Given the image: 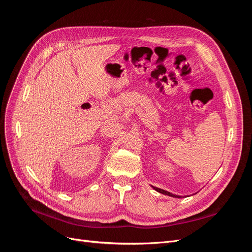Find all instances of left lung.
Masks as SVG:
<instances>
[{"instance_id":"1","label":"left lung","mask_w":252,"mask_h":252,"mask_svg":"<svg viewBox=\"0 0 252 252\" xmlns=\"http://www.w3.org/2000/svg\"><path fill=\"white\" fill-rule=\"evenodd\" d=\"M157 191H158L159 193H163V194H166V195H169V196H173V197H181L180 195H177V194H172V193H170V192H168V191H166V190H163V189H161V188H157V187H154Z\"/></svg>"}]
</instances>
